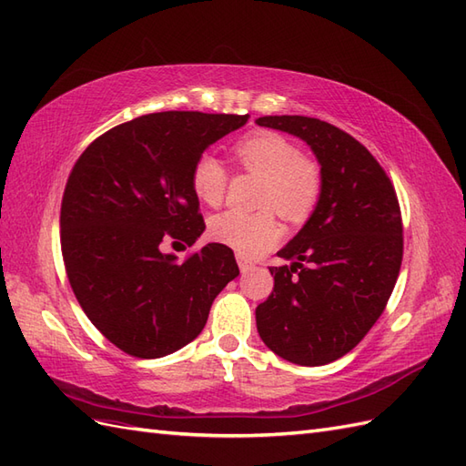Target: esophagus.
Returning <instances> with one entry per match:
<instances>
[{"label": "esophagus", "instance_id": "1", "mask_svg": "<svg viewBox=\"0 0 466 466\" xmlns=\"http://www.w3.org/2000/svg\"><path fill=\"white\" fill-rule=\"evenodd\" d=\"M238 268H240L242 273H248V271H252L256 266L249 259H246L244 256H238Z\"/></svg>", "mask_w": 466, "mask_h": 466}]
</instances>
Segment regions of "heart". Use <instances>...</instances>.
Wrapping results in <instances>:
<instances>
[{
  "instance_id": "heart-1",
  "label": "heart",
  "mask_w": 466,
  "mask_h": 466,
  "mask_svg": "<svg viewBox=\"0 0 466 466\" xmlns=\"http://www.w3.org/2000/svg\"><path fill=\"white\" fill-rule=\"evenodd\" d=\"M234 157L244 171L261 177L256 205L266 208L224 210L210 218L208 234L214 242L254 258L278 242L279 230L271 208L289 222L305 220L317 207L323 175L315 161L303 157L291 139L273 131H258L238 141ZM226 187L228 173L224 165L214 155H200L193 167L195 195L205 205L218 207Z\"/></svg>"
}]
</instances>
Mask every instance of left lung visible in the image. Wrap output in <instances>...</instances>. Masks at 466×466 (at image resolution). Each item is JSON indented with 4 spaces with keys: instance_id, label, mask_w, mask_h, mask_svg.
I'll return each instance as SVG.
<instances>
[{
    "instance_id": "obj_1",
    "label": "left lung",
    "mask_w": 466,
    "mask_h": 466,
    "mask_svg": "<svg viewBox=\"0 0 466 466\" xmlns=\"http://www.w3.org/2000/svg\"><path fill=\"white\" fill-rule=\"evenodd\" d=\"M258 126L303 139L323 188L311 217L269 268L273 291L256 309L269 350L299 366L339 360L374 327L396 285L403 228L396 190L360 141L307 116H264Z\"/></svg>"
}]
</instances>
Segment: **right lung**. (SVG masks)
Here are the masks:
<instances>
[{
	"mask_svg": "<svg viewBox=\"0 0 466 466\" xmlns=\"http://www.w3.org/2000/svg\"><path fill=\"white\" fill-rule=\"evenodd\" d=\"M246 116L157 112L94 139L66 181L61 248L82 311L119 350L161 358L195 340L238 278L234 252L207 244L178 261L165 240L205 232L193 167Z\"/></svg>",
	"mask_w": 466,
	"mask_h": 466,
	"instance_id": "1",
	"label": "right lung"
}]
</instances>
